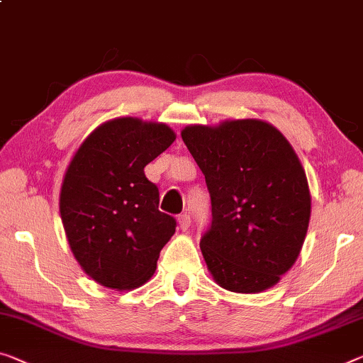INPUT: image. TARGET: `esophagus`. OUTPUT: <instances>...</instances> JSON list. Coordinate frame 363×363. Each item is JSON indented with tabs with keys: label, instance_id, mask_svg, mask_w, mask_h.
I'll return each mask as SVG.
<instances>
[{
	"label": "esophagus",
	"instance_id": "obj_1",
	"mask_svg": "<svg viewBox=\"0 0 363 363\" xmlns=\"http://www.w3.org/2000/svg\"><path fill=\"white\" fill-rule=\"evenodd\" d=\"M178 224H180L182 230H188L189 224H191V219H189V216L186 213L180 214V216H178Z\"/></svg>",
	"mask_w": 363,
	"mask_h": 363
}]
</instances>
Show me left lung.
Returning a JSON list of instances; mask_svg holds the SVG:
<instances>
[{
    "mask_svg": "<svg viewBox=\"0 0 363 363\" xmlns=\"http://www.w3.org/2000/svg\"><path fill=\"white\" fill-rule=\"evenodd\" d=\"M182 138L211 194L213 222L199 247L214 281L237 294L274 287L297 261L311 214L291 143L256 118L189 125Z\"/></svg>",
    "mask_w": 363,
    "mask_h": 363,
    "instance_id": "1",
    "label": "left lung"
}]
</instances>
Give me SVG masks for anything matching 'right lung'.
Returning <instances> with one entry per match:
<instances>
[{
	"mask_svg": "<svg viewBox=\"0 0 363 363\" xmlns=\"http://www.w3.org/2000/svg\"><path fill=\"white\" fill-rule=\"evenodd\" d=\"M170 126L121 116L97 126L66 169L60 214L82 271L100 286L146 284L177 220L159 211V189L144 167L175 141Z\"/></svg>",
	"mask_w": 363,
	"mask_h": 363,
	"instance_id": "right-lung-1",
	"label": "right lung"
}]
</instances>
